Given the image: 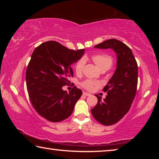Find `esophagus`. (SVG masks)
<instances>
[{
  "mask_svg": "<svg viewBox=\"0 0 159 159\" xmlns=\"http://www.w3.org/2000/svg\"><path fill=\"white\" fill-rule=\"evenodd\" d=\"M83 95H85V96H90V94L88 93H86V92H83Z\"/></svg>",
  "mask_w": 159,
  "mask_h": 159,
  "instance_id": "1",
  "label": "esophagus"
}]
</instances>
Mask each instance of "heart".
<instances>
[{
	"label": "heart",
	"mask_w": 159,
	"mask_h": 159,
	"mask_svg": "<svg viewBox=\"0 0 159 159\" xmlns=\"http://www.w3.org/2000/svg\"><path fill=\"white\" fill-rule=\"evenodd\" d=\"M92 59L94 62L96 64L98 68L101 71H107L113 65V58L111 56L107 55V54L100 53V54H95L92 56ZM85 58H80V60L76 61L75 64L74 69L75 71L76 74L81 73L83 69V66L85 65ZM98 85V83L93 81L91 80H85L81 83V86L84 88L85 90H93L95 86Z\"/></svg>",
	"instance_id": "b5f03b06"
}]
</instances>
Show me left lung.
<instances>
[{
  "label": "left lung",
  "instance_id": "obj_1",
  "mask_svg": "<svg viewBox=\"0 0 159 159\" xmlns=\"http://www.w3.org/2000/svg\"><path fill=\"white\" fill-rule=\"evenodd\" d=\"M100 49L111 48L117 55V67L104 92V100L98 95V104L91 113L99 123L104 125L116 123L128 112L135 97L138 86V66L130 48L117 39H109L96 45Z\"/></svg>",
  "mask_w": 159,
  "mask_h": 159
}]
</instances>
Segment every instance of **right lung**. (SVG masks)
Returning a JSON list of instances; mask_svg holds the SVG:
<instances>
[{"label": "right lung", "mask_w": 159, "mask_h": 159, "mask_svg": "<svg viewBox=\"0 0 159 159\" xmlns=\"http://www.w3.org/2000/svg\"><path fill=\"white\" fill-rule=\"evenodd\" d=\"M84 49L71 50L54 41L35 48L26 72L29 99L39 114L50 122L70 116L82 91L74 86L68 93L62 87L74 76L71 65L79 60Z\"/></svg>", "instance_id": "1"}]
</instances>
